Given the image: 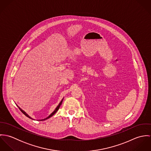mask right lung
I'll use <instances>...</instances> for the list:
<instances>
[{"mask_svg": "<svg viewBox=\"0 0 151 151\" xmlns=\"http://www.w3.org/2000/svg\"><path fill=\"white\" fill-rule=\"evenodd\" d=\"M60 105H61V104H59V105H58V106L56 107V108L55 109V110H54V111H53V112H52V113H51V114H50V115H49L48 117H47L46 118H45V119H44L40 120V121H43V120H46V119H49V118L51 117H52L53 115H54V114H55L56 113V111H57L59 110V107H60ZM19 109H20V110L22 111V113L24 114H25V116H26L27 117H28V118H29V119H32L31 117H29V116H28V114H27V113H25L24 111H23V110H22L20 108H19Z\"/></svg>", "mask_w": 151, "mask_h": 151, "instance_id": "add662e5", "label": "right lung"}]
</instances>
